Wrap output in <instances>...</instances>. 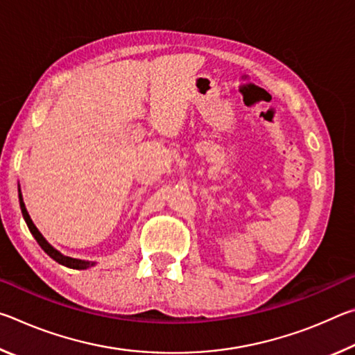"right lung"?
I'll list each match as a JSON object with an SVG mask.
<instances>
[{
	"instance_id": "add662e5",
	"label": "right lung",
	"mask_w": 355,
	"mask_h": 355,
	"mask_svg": "<svg viewBox=\"0 0 355 355\" xmlns=\"http://www.w3.org/2000/svg\"><path fill=\"white\" fill-rule=\"evenodd\" d=\"M19 200H20V208H21V214H23V219H25L26 225L29 228V232L33 233V236L35 238V241L39 243V245L42 249H44V252L46 255H50L53 260H55L56 263L62 264V266H67L70 269H89L95 266V261H86V260H80V258H71V257H67L61 254V252L56 250L53 245L46 241V239L44 238V235L37 230V227L34 225L33 219L29 218V214L26 211V207H25V202H23V197H21V191L19 189Z\"/></svg>"
}]
</instances>
